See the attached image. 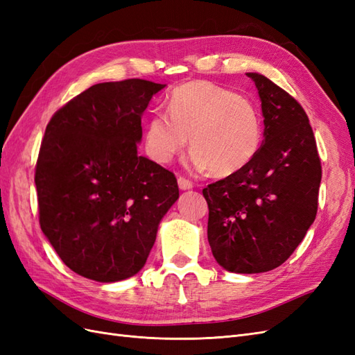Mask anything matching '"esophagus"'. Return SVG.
Masks as SVG:
<instances>
[{
    "mask_svg": "<svg viewBox=\"0 0 355 355\" xmlns=\"http://www.w3.org/2000/svg\"><path fill=\"white\" fill-rule=\"evenodd\" d=\"M178 185H179V188H180L182 191H188V189L194 188V184H192L191 180H188V179H185V178H182V176L178 178Z\"/></svg>",
    "mask_w": 355,
    "mask_h": 355,
    "instance_id": "obj_1",
    "label": "esophagus"
}]
</instances>
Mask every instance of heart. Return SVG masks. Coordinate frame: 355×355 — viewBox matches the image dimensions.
I'll return each instance as SVG.
<instances>
[{"mask_svg":"<svg viewBox=\"0 0 355 355\" xmlns=\"http://www.w3.org/2000/svg\"><path fill=\"white\" fill-rule=\"evenodd\" d=\"M191 141L198 170L230 176L244 168L261 148L262 128L254 105L209 81H191L170 94L166 111L146 123V153L167 164Z\"/></svg>","mask_w":355,"mask_h":355,"instance_id":"1","label":"heart"}]
</instances>
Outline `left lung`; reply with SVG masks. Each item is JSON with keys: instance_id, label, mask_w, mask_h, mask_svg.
<instances>
[{"instance_id": "1", "label": "left lung", "mask_w": 355, "mask_h": 355, "mask_svg": "<svg viewBox=\"0 0 355 355\" xmlns=\"http://www.w3.org/2000/svg\"><path fill=\"white\" fill-rule=\"evenodd\" d=\"M245 75L259 93L263 142L249 164L202 196L214 259L230 272L257 274L284 263L313 225L321 164L302 106L265 75Z\"/></svg>"}]
</instances>
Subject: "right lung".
I'll use <instances>...</instances> for the list:
<instances>
[{
    "mask_svg": "<svg viewBox=\"0 0 355 355\" xmlns=\"http://www.w3.org/2000/svg\"><path fill=\"white\" fill-rule=\"evenodd\" d=\"M166 84H94L51 116L35 168L40 225L73 272L115 283L142 270L179 198L171 171L137 154L141 120Z\"/></svg>",
    "mask_w": 355,
    "mask_h": 355,
    "instance_id": "obj_1",
    "label": "right lung"
}]
</instances>
